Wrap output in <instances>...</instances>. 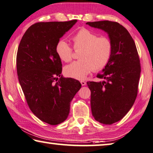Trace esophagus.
Here are the masks:
<instances>
[{
    "label": "esophagus",
    "mask_w": 153,
    "mask_h": 153,
    "mask_svg": "<svg viewBox=\"0 0 153 153\" xmlns=\"http://www.w3.org/2000/svg\"><path fill=\"white\" fill-rule=\"evenodd\" d=\"M81 83L82 85H86V82L85 81H81Z\"/></svg>",
    "instance_id": "34e87169"
}]
</instances>
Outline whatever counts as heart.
I'll use <instances>...</instances> for the list:
<instances>
[{"mask_svg": "<svg viewBox=\"0 0 153 153\" xmlns=\"http://www.w3.org/2000/svg\"><path fill=\"white\" fill-rule=\"evenodd\" d=\"M75 50H80L79 61L65 66L64 72L68 76L84 79L92 71H99L107 65L112 54V43L106 36H99L87 29H81L72 37ZM56 54L64 62L72 59V49L64 40L56 44Z\"/></svg>", "mask_w": 153, "mask_h": 153, "instance_id": "heart-1", "label": "heart"}]
</instances>
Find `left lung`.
I'll list each match as a JSON object with an SVG mask.
<instances>
[{
	"label": "left lung",
	"instance_id": "8db88e82",
	"mask_svg": "<svg viewBox=\"0 0 153 153\" xmlns=\"http://www.w3.org/2000/svg\"><path fill=\"white\" fill-rule=\"evenodd\" d=\"M90 27L102 30L112 43L110 61L97 74L103 81L87 82L91 91V110L94 119L110 125L120 121L135 101L141 65L134 40L126 29L117 22H88Z\"/></svg>",
	"mask_w": 153,
	"mask_h": 153
}]
</instances>
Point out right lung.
<instances>
[{
    "mask_svg": "<svg viewBox=\"0 0 153 153\" xmlns=\"http://www.w3.org/2000/svg\"><path fill=\"white\" fill-rule=\"evenodd\" d=\"M76 22L35 23L18 48L17 74L26 101L34 115L50 125L68 118L70 103L81 88L78 80L61 75L62 63L56 52L57 43Z\"/></svg>",
    "mask_w": 153,
    "mask_h": 153,
    "instance_id": "right-lung-1",
    "label": "right lung"
}]
</instances>
